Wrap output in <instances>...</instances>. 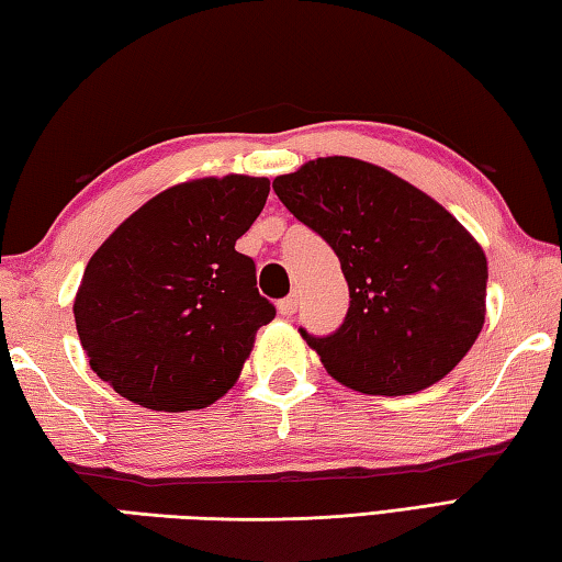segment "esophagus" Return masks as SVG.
<instances>
[{
    "label": "esophagus",
    "instance_id": "obj_1",
    "mask_svg": "<svg viewBox=\"0 0 562 562\" xmlns=\"http://www.w3.org/2000/svg\"><path fill=\"white\" fill-rule=\"evenodd\" d=\"M277 311L283 317H291L295 311H299V295H289V299H283L277 303Z\"/></svg>",
    "mask_w": 562,
    "mask_h": 562
}]
</instances>
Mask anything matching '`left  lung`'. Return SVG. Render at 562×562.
<instances>
[{"mask_svg": "<svg viewBox=\"0 0 562 562\" xmlns=\"http://www.w3.org/2000/svg\"><path fill=\"white\" fill-rule=\"evenodd\" d=\"M281 203L340 259V330L305 337L327 374L374 396H406L450 374L482 333L486 257L438 200L386 168L327 156L273 178Z\"/></svg>", "mask_w": 562, "mask_h": 562, "instance_id": "left-lung-1", "label": "left lung"}]
</instances>
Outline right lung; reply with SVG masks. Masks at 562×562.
<instances>
[{
	"instance_id": "add662e5",
	"label": "right lung",
	"mask_w": 562,
	"mask_h": 562,
	"mask_svg": "<svg viewBox=\"0 0 562 562\" xmlns=\"http://www.w3.org/2000/svg\"><path fill=\"white\" fill-rule=\"evenodd\" d=\"M267 195L269 178L241 173L171 186L92 254L72 313L92 372L116 394L178 413L237 384L257 330L277 315L235 249Z\"/></svg>"
}]
</instances>
